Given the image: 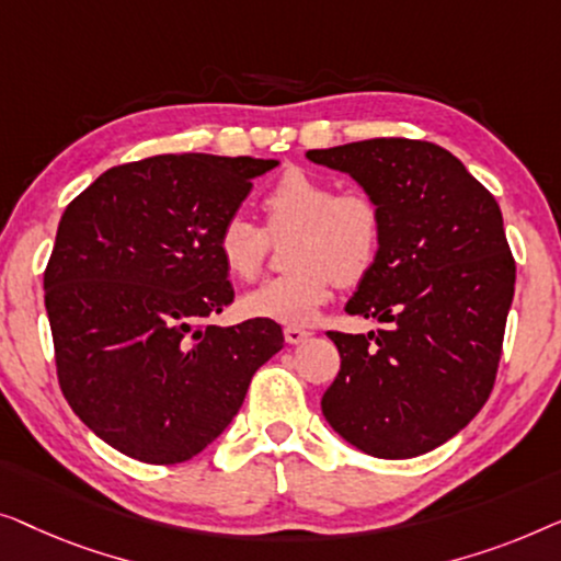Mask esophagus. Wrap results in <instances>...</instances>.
<instances>
[{"label":"esophagus","mask_w":561,"mask_h":561,"mask_svg":"<svg viewBox=\"0 0 561 561\" xmlns=\"http://www.w3.org/2000/svg\"><path fill=\"white\" fill-rule=\"evenodd\" d=\"M310 330H302V328H284V341L289 345H299L305 341H310Z\"/></svg>","instance_id":"1"}]
</instances>
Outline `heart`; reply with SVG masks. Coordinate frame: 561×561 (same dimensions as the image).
Returning <instances> with one entry per match:
<instances>
[{"label": "heart", "instance_id": "1", "mask_svg": "<svg viewBox=\"0 0 561 561\" xmlns=\"http://www.w3.org/2000/svg\"><path fill=\"white\" fill-rule=\"evenodd\" d=\"M262 208L272 236L291 233L289 272L241 297L249 318L299 328L318 318L333 282L356 284L376 264L381 249V210L360 193L337 195L328 180L289 170L266 191ZM218 254L239 279H254L266 256V233L236 213L218 231Z\"/></svg>", "mask_w": 561, "mask_h": 561}]
</instances>
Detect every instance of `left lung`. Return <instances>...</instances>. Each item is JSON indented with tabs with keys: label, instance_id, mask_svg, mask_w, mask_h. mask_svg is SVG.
Instances as JSON below:
<instances>
[{
	"label": "left lung",
	"instance_id": "8db88e82",
	"mask_svg": "<svg viewBox=\"0 0 561 561\" xmlns=\"http://www.w3.org/2000/svg\"><path fill=\"white\" fill-rule=\"evenodd\" d=\"M381 210V249L345 305L368 335L328 333L341 370L322 416L351 447L407 460L455 437L491 397L516 264L499 203L447 149L366 139L310 149Z\"/></svg>",
	"mask_w": 561,
	"mask_h": 561
}]
</instances>
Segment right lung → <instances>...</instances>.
Here are the masks:
<instances>
[{
    "instance_id": "right-lung-1",
    "label": "right lung",
    "mask_w": 561,
    "mask_h": 561,
    "mask_svg": "<svg viewBox=\"0 0 561 561\" xmlns=\"http://www.w3.org/2000/svg\"><path fill=\"white\" fill-rule=\"evenodd\" d=\"M277 160L157 154L99 175L62 213L45 310L68 404L149 465L224 435L284 335L274 320L205 325L233 302L218 231Z\"/></svg>"
}]
</instances>
